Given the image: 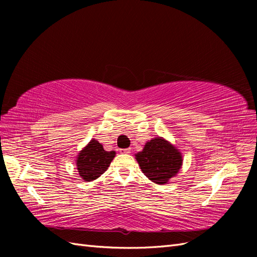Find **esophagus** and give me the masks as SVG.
Wrapping results in <instances>:
<instances>
[{
	"instance_id": "obj_1",
	"label": "esophagus",
	"mask_w": 257,
	"mask_h": 257,
	"mask_svg": "<svg viewBox=\"0 0 257 257\" xmlns=\"http://www.w3.org/2000/svg\"><path fill=\"white\" fill-rule=\"evenodd\" d=\"M131 152V149H120V153H124V154H127Z\"/></svg>"
}]
</instances>
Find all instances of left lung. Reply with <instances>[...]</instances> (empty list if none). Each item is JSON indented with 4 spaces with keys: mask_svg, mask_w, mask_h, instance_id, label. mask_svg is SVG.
I'll use <instances>...</instances> for the list:
<instances>
[{
    "mask_svg": "<svg viewBox=\"0 0 257 257\" xmlns=\"http://www.w3.org/2000/svg\"><path fill=\"white\" fill-rule=\"evenodd\" d=\"M135 159L144 175L157 184H165L176 177L183 162L180 150L160 136L148 141Z\"/></svg>",
    "mask_w": 257,
    "mask_h": 257,
    "instance_id": "1",
    "label": "left lung"
}]
</instances>
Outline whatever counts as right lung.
<instances>
[{"label":"right lung","mask_w":257,"mask_h":257,"mask_svg":"<svg viewBox=\"0 0 257 257\" xmlns=\"http://www.w3.org/2000/svg\"><path fill=\"white\" fill-rule=\"evenodd\" d=\"M114 157L115 151H105L103 145L92 138L76 158V167L80 178L88 182L96 180L108 169Z\"/></svg>","instance_id":"1"}]
</instances>
